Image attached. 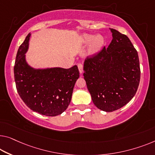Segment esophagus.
I'll return each mask as SVG.
<instances>
[{
  "label": "esophagus",
  "mask_w": 155,
  "mask_h": 155,
  "mask_svg": "<svg viewBox=\"0 0 155 155\" xmlns=\"http://www.w3.org/2000/svg\"><path fill=\"white\" fill-rule=\"evenodd\" d=\"M77 66H78V70H79L80 74H82L83 73V68H84V66H83V64L78 63Z\"/></svg>",
  "instance_id": "esophagus-1"
}]
</instances>
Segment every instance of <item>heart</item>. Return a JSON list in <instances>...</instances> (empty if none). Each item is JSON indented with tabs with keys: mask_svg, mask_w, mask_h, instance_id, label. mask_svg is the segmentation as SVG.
<instances>
[{
	"mask_svg": "<svg viewBox=\"0 0 155 155\" xmlns=\"http://www.w3.org/2000/svg\"><path fill=\"white\" fill-rule=\"evenodd\" d=\"M82 40L85 44H90L92 42L91 49H90L92 54H95L98 52L104 45V39L103 36L100 35L94 36L93 35L85 34L83 36Z\"/></svg>",
	"mask_w": 155,
	"mask_h": 155,
	"instance_id": "obj_1",
	"label": "heart"
}]
</instances>
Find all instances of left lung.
Wrapping results in <instances>:
<instances>
[{
	"mask_svg": "<svg viewBox=\"0 0 155 155\" xmlns=\"http://www.w3.org/2000/svg\"><path fill=\"white\" fill-rule=\"evenodd\" d=\"M113 40L107 48L85 59L84 79L94 104L112 112L135 95L140 78L138 52L125 35L110 28Z\"/></svg>",
	"mask_w": 155,
	"mask_h": 155,
	"instance_id": "8db88e82",
	"label": "left lung"
}]
</instances>
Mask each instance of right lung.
I'll return each instance as SVG.
<instances>
[{"label":"right lung","mask_w":155,"mask_h":155,"mask_svg":"<svg viewBox=\"0 0 155 155\" xmlns=\"http://www.w3.org/2000/svg\"><path fill=\"white\" fill-rule=\"evenodd\" d=\"M31 34L18 48L14 74L20 97L33 111L47 116L61 114L70 104L75 83L79 77L77 65L69 69L35 70L25 58Z\"/></svg>","instance_id":"add662e5"}]
</instances>
